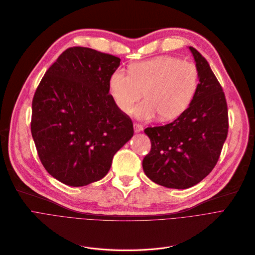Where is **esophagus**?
Wrapping results in <instances>:
<instances>
[{
    "mask_svg": "<svg viewBox=\"0 0 255 255\" xmlns=\"http://www.w3.org/2000/svg\"><path fill=\"white\" fill-rule=\"evenodd\" d=\"M133 128H134V132H136V133L142 131V129H143V127L140 124H138V123H134L133 124Z\"/></svg>",
    "mask_w": 255,
    "mask_h": 255,
    "instance_id": "obj_1",
    "label": "esophagus"
}]
</instances>
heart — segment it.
<instances>
[{"instance_id":"heart-1","label":"heart","mask_w":255,"mask_h":255,"mask_svg":"<svg viewBox=\"0 0 255 255\" xmlns=\"http://www.w3.org/2000/svg\"><path fill=\"white\" fill-rule=\"evenodd\" d=\"M129 75L116 71L110 78V90L122 113H132L134 105L138 119L148 120L157 114L162 121L181 116L194 99L199 84L197 66L178 57L161 55L129 65Z\"/></svg>"}]
</instances>
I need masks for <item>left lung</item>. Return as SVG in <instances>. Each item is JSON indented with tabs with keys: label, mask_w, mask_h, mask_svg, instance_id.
<instances>
[{
	"label": "left lung",
	"mask_w": 255,
	"mask_h": 255,
	"mask_svg": "<svg viewBox=\"0 0 255 255\" xmlns=\"http://www.w3.org/2000/svg\"><path fill=\"white\" fill-rule=\"evenodd\" d=\"M199 72L192 104L173 122L147 127L151 147L142 161L145 175L169 189L183 190L204 179L216 165L228 136L225 93L198 51L190 47Z\"/></svg>",
	"instance_id": "8db88e82"
}]
</instances>
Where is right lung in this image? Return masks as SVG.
I'll use <instances>...</instances> for the list:
<instances>
[{
    "mask_svg": "<svg viewBox=\"0 0 255 255\" xmlns=\"http://www.w3.org/2000/svg\"><path fill=\"white\" fill-rule=\"evenodd\" d=\"M121 59L86 47L62 52L32 98L30 130L48 173L71 186L104 178L114 155L133 136L115 104L110 78Z\"/></svg>",
    "mask_w": 255,
    "mask_h": 255,
    "instance_id": "add662e5",
    "label": "right lung"
}]
</instances>
